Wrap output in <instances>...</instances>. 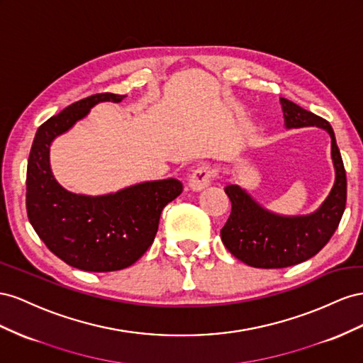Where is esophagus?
Segmentation results:
<instances>
[{
    "instance_id": "1",
    "label": "esophagus",
    "mask_w": 363,
    "mask_h": 363,
    "mask_svg": "<svg viewBox=\"0 0 363 363\" xmlns=\"http://www.w3.org/2000/svg\"><path fill=\"white\" fill-rule=\"evenodd\" d=\"M211 181H213V169L210 165H201V167L191 172L189 178V187L193 191H202L208 187Z\"/></svg>"
}]
</instances>
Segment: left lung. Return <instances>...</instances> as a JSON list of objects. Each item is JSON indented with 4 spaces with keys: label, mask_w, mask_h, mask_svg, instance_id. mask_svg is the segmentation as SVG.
<instances>
[{
    "label": "left lung",
    "mask_w": 363,
    "mask_h": 363,
    "mask_svg": "<svg viewBox=\"0 0 363 363\" xmlns=\"http://www.w3.org/2000/svg\"><path fill=\"white\" fill-rule=\"evenodd\" d=\"M279 101L287 129L316 126L330 133L336 179L323 205L307 216L271 213L239 185H226L225 193L231 201V214L220 230L222 242L240 262L262 269L289 267L316 255L337 230L347 203V174L333 128L327 120L291 100L279 99Z\"/></svg>",
    "instance_id": "obj_1"
}]
</instances>
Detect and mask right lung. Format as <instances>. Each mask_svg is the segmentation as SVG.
I'll use <instances>...</instances> for the list:
<instances>
[{
    "mask_svg": "<svg viewBox=\"0 0 363 363\" xmlns=\"http://www.w3.org/2000/svg\"><path fill=\"white\" fill-rule=\"evenodd\" d=\"M126 96L94 94L40 124L27 164L28 220L62 262L88 272L129 267L149 250L162 208L182 193L178 179L141 182L117 193L85 196L65 190L50 169L51 141L74 126L100 101Z\"/></svg>",
    "mask_w": 363,
    "mask_h": 363,
    "instance_id": "1",
    "label": "right lung"
}]
</instances>
